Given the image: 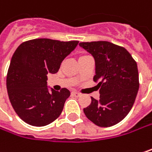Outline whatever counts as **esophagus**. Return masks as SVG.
Masks as SVG:
<instances>
[{"mask_svg": "<svg viewBox=\"0 0 152 152\" xmlns=\"http://www.w3.org/2000/svg\"><path fill=\"white\" fill-rule=\"evenodd\" d=\"M71 95L74 96H80V93H78L77 91H72L71 92Z\"/></svg>", "mask_w": 152, "mask_h": 152, "instance_id": "obj_1", "label": "esophagus"}]
</instances>
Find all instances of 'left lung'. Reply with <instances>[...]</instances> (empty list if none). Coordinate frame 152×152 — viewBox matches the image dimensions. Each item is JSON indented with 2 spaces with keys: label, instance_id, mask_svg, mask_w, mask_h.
Masks as SVG:
<instances>
[{
  "label": "left lung",
  "instance_id": "8db88e82",
  "mask_svg": "<svg viewBox=\"0 0 152 152\" xmlns=\"http://www.w3.org/2000/svg\"><path fill=\"white\" fill-rule=\"evenodd\" d=\"M80 47L95 59L94 82L100 88L98 100L83 109L85 116L100 127H110L121 122L131 110L139 89L137 65L123 47L110 42H80Z\"/></svg>",
  "mask_w": 152,
  "mask_h": 152
}]
</instances>
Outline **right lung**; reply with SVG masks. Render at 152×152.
<instances>
[{"label":"right lung","mask_w":152,"mask_h":152,"mask_svg":"<svg viewBox=\"0 0 152 152\" xmlns=\"http://www.w3.org/2000/svg\"><path fill=\"white\" fill-rule=\"evenodd\" d=\"M78 41L61 42L47 38L22 42L15 51L7 75L10 103L21 120L33 126H45L61 115L69 90L47 86L48 74H56Z\"/></svg>","instance_id":"1"}]
</instances>
